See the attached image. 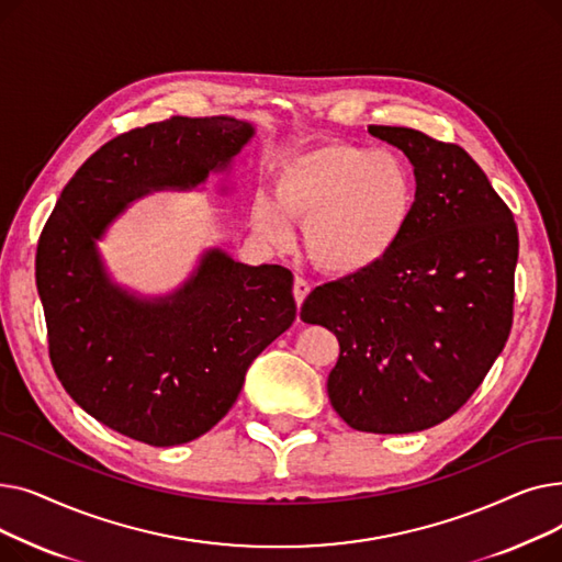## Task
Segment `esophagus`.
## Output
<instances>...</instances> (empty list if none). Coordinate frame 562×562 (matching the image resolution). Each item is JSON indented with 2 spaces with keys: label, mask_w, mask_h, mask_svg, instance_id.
Here are the masks:
<instances>
[{
  "label": "esophagus",
  "mask_w": 562,
  "mask_h": 562,
  "mask_svg": "<svg viewBox=\"0 0 562 562\" xmlns=\"http://www.w3.org/2000/svg\"><path fill=\"white\" fill-rule=\"evenodd\" d=\"M307 293H310V284H307V280H303V278H296L293 280V299H296V305L301 307L303 305V301L307 299Z\"/></svg>",
  "instance_id": "esophagus-1"
}]
</instances>
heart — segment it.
Listing matches in <instances>:
<instances>
[{
  "mask_svg": "<svg viewBox=\"0 0 562 562\" xmlns=\"http://www.w3.org/2000/svg\"><path fill=\"white\" fill-rule=\"evenodd\" d=\"M417 187L392 150L318 143L286 157L276 175V202L257 198L252 225L271 244L305 223V248L321 271L348 278L385 261L415 214Z\"/></svg>",
  "mask_w": 562,
  "mask_h": 562,
  "instance_id": "heart-1",
  "label": "heart"
}]
</instances>
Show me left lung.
Returning a JSON list of instances; mask_svg holds the SVG:
<instances>
[{
  "instance_id": "left-lung-1",
  "label": "left lung",
  "mask_w": 562,
  "mask_h": 562,
  "mask_svg": "<svg viewBox=\"0 0 562 562\" xmlns=\"http://www.w3.org/2000/svg\"><path fill=\"white\" fill-rule=\"evenodd\" d=\"M415 168V214L375 269L316 286L301 307L339 339L328 375L356 430L403 435L449 419L479 390L513 326V212L460 145L371 125Z\"/></svg>"
}]
</instances>
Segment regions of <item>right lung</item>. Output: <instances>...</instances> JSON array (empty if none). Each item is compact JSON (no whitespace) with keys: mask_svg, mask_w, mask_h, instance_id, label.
Listing matches in <instances>:
<instances>
[{"mask_svg":"<svg viewBox=\"0 0 562 562\" xmlns=\"http://www.w3.org/2000/svg\"><path fill=\"white\" fill-rule=\"evenodd\" d=\"M255 136L229 115H172L104 143L75 172L43 227L36 286L49 360L72 401L111 430L177 447L212 430L259 352L296 318L284 266L204 250L166 296L113 282L98 241L155 191H191L225 172Z\"/></svg>","mask_w":562,"mask_h":562,"instance_id":"1","label":"right lung"}]
</instances>
